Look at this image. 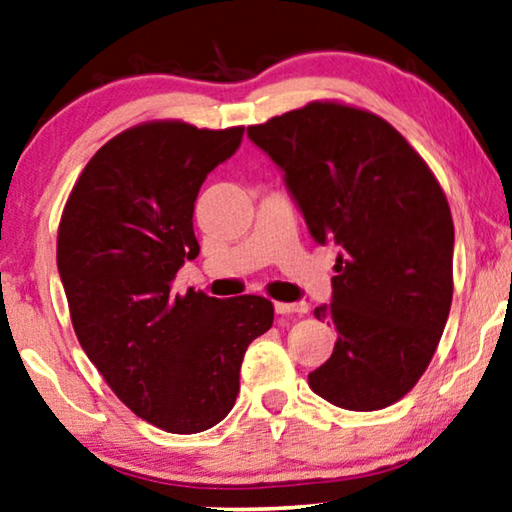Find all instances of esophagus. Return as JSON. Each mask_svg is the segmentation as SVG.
Returning a JSON list of instances; mask_svg holds the SVG:
<instances>
[{
  "instance_id": "esophagus-1",
  "label": "esophagus",
  "mask_w": 512,
  "mask_h": 512,
  "mask_svg": "<svg viewBox=\"0 0 512 512\" xmlns=\"http://www.w3.org/2000/svg\"><path fill=\"white\" fill-rule=\"evenodd\" d=\"M276 312L278 315H303V312H308V305L305 303H276Z\"/></svg>"
}]
</instances>
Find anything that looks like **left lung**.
I'll return each mask as SVG.
<instances>
[{"label": "left lung", "mask_w": 512, "mask_h": 512, "mask_svg": "<svg viewBox=\"0 0 512 512\" xmlns=\"http://www.w3.org/2000/svg\"><path fill=\"white\" fill-rule=\"evenodd\" d=\"M285 172L317 243L335 241L338 331L308 384L335 407L375 411L404 398L430 365L453 301V216L421 154L379 114L310 101L248 126Z\"/></svg>", "instance_id": "obj_1"}]
</instances>
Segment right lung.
<instances>
[{"instance_id":"right-lung-1","label":"right lung","mask_w":512,"mask_h":512,"mask_svg":"<svg viewBox=\"0 0 512 512\" xmlns=\"http://www.w3.org/2000/svg\"><path fill=\"white\" fill-rule=\"evenodd\" d=\"M241 137L243 126L179 119L126 128L91 156L61 211L57 266L75 335L114 395L172 434L230 414L243 354L273 324L264 296L172 292L183 259L200 253V186Z\"/></svg>"}]
</instances>
